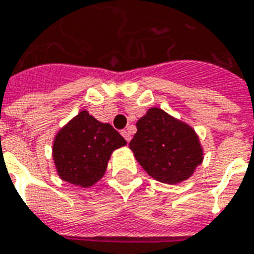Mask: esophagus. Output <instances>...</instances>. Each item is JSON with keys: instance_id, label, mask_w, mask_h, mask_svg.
Instances as JSON below:
<instances>
[{"instance_id": "esophagus-1", "label": "esophagus", "mask_w": 254, "mask_h": 254, "mask_svg": "<svg viewBox=\"0 0 254 254\" xmlns=\"http://www.w3.org/2000/svg\"><path fill=\"white\" fill-rule=\"evenodd\" d=\"M122 135H123V137H125L127 141L131 140V133H129L128 129H123V131H122Z\"/></svg>"}]
</instances>
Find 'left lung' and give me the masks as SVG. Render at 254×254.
Here are the masks:
<instances>
[{"label":"left lung","mask_w":254,"mask_h":254,"mask_svg":"<svg viewBox=\"0 0 254 254\" xmlns=\"http://www.w3.org/2000/svg\"><path fill=\"white\" fill-rule=\"evenodd\" d=\"M129 141L135 158L149 176L178 184L193 174L202 162V148L192 127L152 107L136 123Z\"/></svg>","instance_id":"obj_1"}]
</instances>
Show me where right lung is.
Segmentation results:
<instances>
[{
    "label": "right lung",
    "instance_id": "1",
    "mask_svg": "<svg viewBox=\"0 0 254 254\" xmlns=\"http://www.w3.org/2000/svg\"><path fill=\"white\" fill-rule=\"evenodd\" d=\"M127 144L109 123H100L87 111H80L57 133L53 159L62 180L74 186L91 187L106 172L114 149Z\"/></svg>",
    "mask_w": 254,
    "mask_h": 254
}]
</instances>
